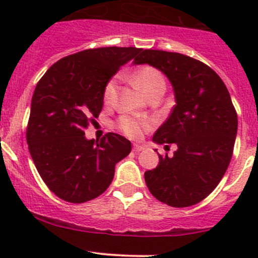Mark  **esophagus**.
Returning <instances> with one entry per match:
<instances>
[{
	"instance_id": "34e87169",
	"label": "esophagus",
	"mask_w": 258,
	"mask_h": 258,
	"mask_svg": "<svg viewBox=\"0 0 258 258\" xmlns=\"http://www.w3.org/2000/svg\"><path fill=\"white\" fill-rule=\"evenodd\" d=\"M145 150V146L144 145H134V151L135 152H140V151Z\"/></svg>"
}]
</instances>
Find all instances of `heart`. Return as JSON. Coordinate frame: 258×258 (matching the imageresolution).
<instances>
[{
	"label": "heart",
	"instance_id": "heart-1",
	"mask_svg": "<svg viewBox=\"0 0 258 258\" xmlns=\"http://www.w3.org/2000/svg\"><path fill=\"white\" fill-rule=\"evenodd\" d=\"M132 81L147 97L158 87H165L163 75L152 66L140 67L132 75ZM116 79H111L106 83L105 88H103V100H105V102L110 103L112 101L114 92H116ZM116 126L128 139L139 140L141 139L142 135L146 131H150L155 126V121L152 118H148V117L135 116V114H122L117 119Z\"/></svg>",
	"mask_w": 258,
	"mask_h": 258
}]
</instances>
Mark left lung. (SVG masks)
<instances>
[{
  "mask_svg": "<svg viewBox=\"0 0 258 258\" xmlns=\"http://www.w3.org/2000/svg\"><path fill=\"white\" fill-rule=\"evenodd\" d=\"M135 64L148 63L167 76L176 105L153 135L156 144L177 145L172 157L145 172L158 201L172 207L199 204L225 175L237 135L236 112L227 87L211 67L196 58L160 49H141Z\"/></svg>",
  "mask_w": 258,
  "mask_h": 258,
  "instance_id": "8db88e82",
  "label": "left lung"
}]
</instances>
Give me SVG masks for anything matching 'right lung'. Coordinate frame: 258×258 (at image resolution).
Returning <instances> with one entry per match:
<instances>
[{"instance_id":"add662e5","label":"right lung","mask_w":258,"mask_h":258,"mask_svg":"<svg viewBox=\"0 0 258 258\" xmlns=\"http://www.w3.org/2000/svg\"><path fill=\"white\" fill-rule=\"evenodd\" d=\"M141 48H90L63 57L38 81L31 101L26 140L47 187L72 204L96 199L108 188L114 166L131 142L108 132L87 140L85 130L103 106V88Z\"/></svg>"}]
</instances>
